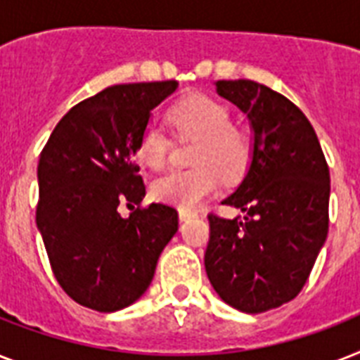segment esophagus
Instances as JSON below:
<instances>
[{
    "label": "esophagus",
    "mask_w": 360,
    "mask_h": 360,
    "mask_svg": "<svg viewBox=\"0 0 360 360\" xmlns=\"http://www.w3.org/2000/svg\"><path fill=\"white\" fill-rule=\"evenodd\" d=\"M192 217H196V213H191V211H183V209H181V211H179V220H181V222H185V220L192 219Z\"/></svg>",
    "instance_id": "1"
}]
</instances>
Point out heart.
<instances>
[{
  "label": "heart",
  "instance_id": "b5f03b06",
  "mask_svg": "<svg viewBox=\"0 0 360 360\" xmlns=\"http://www.w3.org/2000/svg\"><path fill=\"white\" fill-rule=\"evenodd\" d=\"M168 120L181 138H196L192 147L194 168L172 169L151 183L155 200L183 211L196 209L219 191L220 175L236 181L250 164V138L231 124V112L209 95H191L169 110ZM172 141L157 123H146L134 140L138 162L151 169L162 168Z\"/></svg>",
  "mask_w": 360,
  "mask_h": 360
}]
</instances>
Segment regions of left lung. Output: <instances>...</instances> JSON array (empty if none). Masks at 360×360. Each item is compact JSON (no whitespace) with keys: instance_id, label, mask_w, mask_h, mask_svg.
Wrapping results in <instances>:
<instances>
[{"instance_id":"8db88e82","label":"left lung","mask_w":360,"mask_h":360,"mask_svg":"<svg viewBox=\"0 0 360 360\" xmlns=\"http://www.w3.org/2000/svg\"><path fill=\"white\" fill-rule=\"evenodd\" d=\"M217 93L250 120V168L224 205L245 219L211 213L205 271L220 299L246 314L299 295L329 231V166L307 115L252 80H219Z\"/></svg>"}]
</instances>
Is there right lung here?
I'll return each mask as SVG.
<instances>
[{
	"label": "right lung",
	"instance_id": "obj_1",
	"mask_svg": "<svg viewBox=\"0 0 360 360\" xmlns=\"http://www.w3.org/2000/svg\"><path fill=\"white\" fill-rule=\"evenodd\" d=\"M177 86L106 87L72 106L41 151L37 228L53 276L82 307L115 312L138 301L177 231L174 207H141L146 185L134 162L136 136ZM120 205L133 209L127 219Z\"/></svg>",
	"mask_w": 360,
	"mask_h": 360
}]
</instances>
